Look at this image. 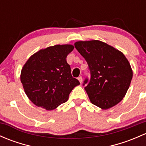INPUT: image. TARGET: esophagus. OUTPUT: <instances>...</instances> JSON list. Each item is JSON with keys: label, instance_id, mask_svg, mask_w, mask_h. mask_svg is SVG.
Wrapping results in <instances>:
<instances>
[{"label": "esophagus", "instance_id": "esophagus-1", "mask_svg": "<svg viewBox=\"0 0 146 146\" xmlns=\"http://www.w3.org/2000/svg\"><path fill=\"white\" fill-rule=\"evenodd\" d=\"M78 80H79V82H80V83H82V78L81 76H80V77L78 78Z\"/></svg>", "mask_w": 146, "mask_h": 146}]
</instances>
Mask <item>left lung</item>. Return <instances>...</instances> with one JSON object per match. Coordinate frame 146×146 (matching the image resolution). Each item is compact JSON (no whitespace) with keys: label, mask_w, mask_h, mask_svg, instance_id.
Listing matches in <instances>:
<instances>
[{"label":"left lung","mask_w":146,"mask_h":146,"mask_svg":"<svg viewBox=\"0 0 146 146\" xmlns=\"http://www.w3.org/2000/svg\"><path fill=\"white\" fill-rule=\"evenodd\" d=\"M75 47L88 63L90 78H86L82 85L91 102L103 110L120 102L133 77L125 56L98 40L77 42Z\"/></svg>","instance_id":"1"}]
</instances>
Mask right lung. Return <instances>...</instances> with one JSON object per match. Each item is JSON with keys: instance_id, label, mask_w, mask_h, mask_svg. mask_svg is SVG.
Here are the masks:
<instances>
[{"instance_id": "1", "label": "right lung", "mask_w": 146, "mask_h": 146, "mask_svg": "<svg viewBox=\"0 0 146 146\" xmlns=\"http://www.w3.org/2000/svg\"><path fill=\"white\" fill-rule=\"evenodd\" d=\"M74 46L55 45L32 55L21 71L20 80L29 100L38 107L52 110L68 99L80 82L73 78L66 57Z\"/></svg>"}]
</instances>
